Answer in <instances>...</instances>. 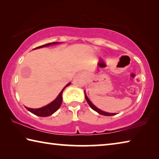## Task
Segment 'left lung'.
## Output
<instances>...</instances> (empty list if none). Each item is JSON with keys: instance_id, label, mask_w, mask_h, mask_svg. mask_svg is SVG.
Here are the masks:
<instances>
[{"instance_id": "1", "label": "left lung", "mask_w": 159, "mask_h": 159, "mask_svg": "<svg viewBox=\"0 0 159 159\" xmlns=\"http://www.w3.org/2000/svg\"><path fill=\"white\" fill-rule=\"evenodd\" d=\"M84 93H85V98L86 101H87L88 104H89V106L94 110V111H97L98 113H99V114L103 115V116H114V115H116L115 113H108V112H105V111H102V110H100L99 109H98V107H96L95 105H94V104L92 103V102H90V99H88V96L86 95V93H85V91H84Z\"/></svg>"}]
</instances>
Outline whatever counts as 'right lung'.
Listing matches in <instances>:
<instances>
[{"label":"right lung","mask_w":159,"mask_h":159,"mask_svg":"<svg viewBox=\"0 0 159 159\" xmlns=\"http://www.w3.org/2000/svg\"><path fill=\"white\" fill-rule=\"evenodd\" d=\"M61 43L60 42H54V43H48L43 45H41V46H39L38 48H34L33 50L35 49H38V48H41L43 47H47V46H50V45H56V44H60ZM71 83H69L68 84H66L65 86H64V88L61 90L60 94L57 95L56 99H55V100H53L52 102H50V104H47L46 106L43 107L41 108H39V109H31V108H28V107H26V109L28 110V111H30L32 114H34L35 115L38 116H41V117H47L49 116L52 115L54 114L55 111H57L59 109V108L61 107V102H62V93L64 90L65 89L66 87H68L69 85H70Z\"/></svg>","instance_id":"add662e5"}]
</instances>
